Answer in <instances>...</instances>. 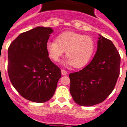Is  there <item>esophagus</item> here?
Listing matches in <instances>:
<instances>
[{"instance_id":"34e87169","label":"esophagus","mask_w":127,"mask_h":127,"mask_svg":"<svg viewBox=\"0 0 127 127\" xmlns=\"http://www.w3.org/2000/svg\"><path fill=\"white\" fill-rule=\"evenodd\" d=\"M61 74H62V75H66L68 74V72L64 69H61Z\"/></svg>"}]
</instances>
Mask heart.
<instances>
[{"mask_svg": "<svg viewBox=\"0 0 127 127\" xmlns=\"http://www.w3.org/2000/svg\"><path fill=\"white\" fill-rule=\"evenodd\" d=\"M94 41L92 37L74 32H65L56 37V42L49 41L46 49L53 61L58 62L64 54L67 59L65 66L81 68L87 64L94 50Z\"/></svg>", "mask_w": 127, "mask_h": 127, "instance_id": "heart-1", "label": "heart"}]
</instances>
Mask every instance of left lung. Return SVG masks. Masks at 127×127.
<instances>
[{
	"label": "left lung",
	"instance_id": "1",
	"mask_svg": "<svg viewBox=\"0 0 127 127\" xmlns=\"http://www.w3.org/2000/svg\"><path fill=\"white\" fill-rule=\"evenodd\" d=\"M120 56L113 43L99 35L93 59L79 71L69 74V91L82 106L102 102L113 91L120 75Z\"/></svg>",
	"mask_w": 127,
	"mask_h": 127
}]
</instances>
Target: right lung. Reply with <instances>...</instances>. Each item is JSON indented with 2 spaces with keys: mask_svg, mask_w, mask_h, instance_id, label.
Segmentation results:
<instances>
[{
  "mask_svg": "<svg viewBox=\"0 0 127 127\" xmlns=\"http://www.w3.org/2000/svg\"><path fill=\"white\" fill-rule=\"evenodd\" d=\"M54 32L37 27L21 33L8 49V74L12 85L26 99L45 102L54 94L61 69L49 58L46 44Z\"/></svg>",
  "mask_w": 127,
  "mask_h": 127,
  "instance_id": "1",
  "label": "right lung"
}]
</instances>
